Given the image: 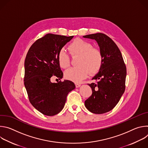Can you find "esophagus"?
I'll return each instance as SVG.
<instances>
[{
  "instance_id": "esophagus-1",
  "label": "esophagus",
  "mask_w": 148,
  "mask_h": 148,
  "mask_svg": "<svg viewBox=\"0 0 148 148\" xmlns=\"http://www.w3.org/2000/svg\"><path fill=\"white\" fill-rule=\"evenodd\" d=\"M75 86L76 88H78V87H79L81 86V84H78V83H75Z\"/></svg>"
}]
</instances>
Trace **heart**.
<instances>
[{
  "label": "heart",
  "instance_id": "obj_1",
  "mask_svg": "<svg viewBox=\"0 0 148 148\" xmlns=\"http://www.w3.org/2000/svg\"><path fill=\"white\" fill-rule=\"evenodd\" d=\"M68 49L73 58L78 57L76 61L77 67H72L65 71V77L75 82H79L85 79L90 73L94 75L100 70L103 57L100 50L93 47L89 42L81 38H77L69 45ZM60 67L67 69L70 66V58L62 49L57 56Z\"/></svg>",
  "mask_w": 148,
  "mask_h": 148
}]
</instances>
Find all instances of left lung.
Wrapping results in <instances>:
<instances>
[{"mask_svg":"<svg viewBox=\"0 0 148 148\" xmlns=\"http://www.w3.org/2000/svg\"><path fill=\"white\" fill-rule=\"evenodd\" d=\"M83 37L95 40L103 57L98 73L92 78L96 82L88 84L92 93L85 101V106L94 114L106 113L116 106L125 91L126 66L119 48L108 36L98 33Z\"/></svg>","mask_w":148,"mask_h":148,"instance_id":"obj_1","label":"left lung"}]
</instances>
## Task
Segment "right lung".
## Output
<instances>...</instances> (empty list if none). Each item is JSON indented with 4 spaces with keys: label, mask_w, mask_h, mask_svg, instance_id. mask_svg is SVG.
<instances>
[{
    "label": "right lung",
    "mask_w": 148,
    "mask_h": 148,
    "mask_svg": "<svg viewBox=\"0 0 148 148\" xmlns=\"http://www.w3.org/2000/svg\"><path fill=\"white\" fill-rule=\"evenodd\" d=\"M73 37L47 34L34 42L26 55L25 86L32 105L45 115L58 114L64 107L68 94L75 88L69 80L50 81L53 75L59 79L62 78L58 53Z\"/></svg>",
    "instance_id": "1"
}]
</instances>
